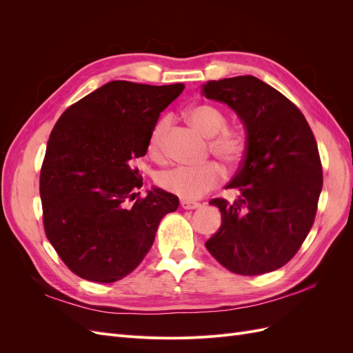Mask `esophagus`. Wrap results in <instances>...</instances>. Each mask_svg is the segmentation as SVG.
Returning a JSON list of instances; mask_svg holds the SVG:
<instances>
[{
	"label": "esophagus",
	"instance_id": "1",
	"mask_svg": "<svg viewBox=\"0 0 353 353\" xmlns=\"http://www.w3.org/2000/svg\"><path fill=\"white\" fill-rule=\"evenodd\" d=\"M181 206H183L184 209H197L200 208L201 205L197 201H190V200H181Z\"/></svg>",
	"mask_w": 353,
	"mask_h": 353
}]
</instances>
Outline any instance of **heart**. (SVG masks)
<instances>
[{
	"label": "heart",
	"mask_w": 353,
	"mask_h": 353,
	"mask_svg": "<svg viewBox=\"0 0 353 353\" xmlns=\"http://www.w3.org/2000/svg\"><path fill=\"white\" fill-rule=\"evenodd\" d=\"M190 123L206 137H210L209 152L228 168H236L248 150V132L241 126H225L227 116L219 108L209 103L194 104L187 110ZM170 126L168 116L160 117L153 125L147 140V153L154 159L162 156V145ZM222 169L215 162L201 166H176L157 176V184L181 199L194 200L219 185Z\"/></svg>",
	"instance_id": "1"
}]
</instances>
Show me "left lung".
Segmentation results:
<instances>
[{
  "instance_id": "obj_1",
  "label": "left lung",
  "mask_w": 353,
  "mask_h": 353,
  "mask_svg": "<svg viewBox=\"0 0 353 353\" xmlns=\"http://www.w3.org/2000/svg\"><path fill=\"white\" fill-rule=\"evenodd\" d=\"M206 99L228 104L248 132L230 203L212 199L222 223L205 243L222 266L239 275L281 268L311 231L323 190V166L311 126L287 97L261 79L245 77L201 85Z\"/></svg>"
}]
</instances>
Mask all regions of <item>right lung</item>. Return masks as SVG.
<instances>
[{
    "label": "right lung",
    "mask_w": 353,
    "mask_h": 353,
    "mask_svg": "<svg viewBox=\"0 0 353 353\" xmlns=\"http://www.w3.org/2000/svg\"><path fill=\"white\" fill-rule=\"evenodd\" d=\"M184 83L112 81L68 108L52 128L39 175L48 241L83 280L114 283L150 250L160 221L179 206L160 188L140 197L135 160L160 112Z\"/></svg>",
    "instance_id": "right-lung-1"
}]
</instances>
